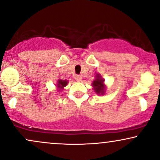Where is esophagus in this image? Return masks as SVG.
Wrapping results in <instances>:
<instances>
[{"mask_svg":"<svg viewBox=\"0 0 160 160\" xmlns=\"http://www.w3.org/2000/svg\"><path fill=\"white\" fill-rule=\"evenodd\" d=\"M75 80H76L77 81H80V80H82V76H80V75H76V76H75Z\"/></svg>","mask_w":160,"mask_h":160,"instance_id":"obj_1","label":"esophagus"}]
</instances>
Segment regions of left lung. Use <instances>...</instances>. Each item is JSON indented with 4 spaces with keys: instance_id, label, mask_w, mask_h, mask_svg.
<instances>
[{
    "instance_id": "obj_1",
    "label": "left lung",
    "mask_w": 160,
    "mask_h": 160,
    "mask_svg": "<svg viewBox=\"0 0 160 160\" xmlns=\"http://www.w3.org/2000/svg\"><path fill=\"white\" fill-rule=\"evenodd\" d=\"M95 77V80L92 82V86H93L94 90L98 95H103L105 92L104 80L98 74H96Z\"/></svg>"
}]
</instances>
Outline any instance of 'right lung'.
Instances as JSON below:
<instances>
[{
	"instance_id": "obj_1",
	"label": "right lung",
	"mask_w": 160,
	"mask_h": 160,
	"mask_svg": "<svg viewBox=\"0 0 160 160\" xmlns=\"http://www.w3.org/2000/svg\"><path fill=\"white\" fill-rule=\"evenodd\" d=\"M67 84H68V81H67V80H59L58 83H57V88H59V90H61L65 86H66Z\"/></svg>"
}]
</instances>
